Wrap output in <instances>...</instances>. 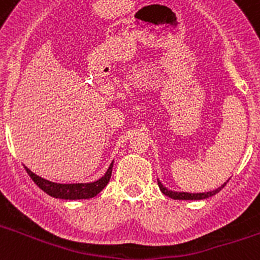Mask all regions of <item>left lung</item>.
Masks as SVG:
<instances>
[{
  "mask_svg": "<svg viewBox=\"0 0 260 260\" xmlns=\"http://www.w3.org/2000/svg\"><path fill=\"white\" fill-rule=\"evenodd\" d=\"M226 182H228V181H226ZM226 182H224L221 186H219L217 189L211 190V191H207V192H186V191H174V190L167 189V187L160 182V180H157V185L158 187H160V190H161L162 194L167 195V197H169V198L172 199H177V201H203V199H207L210 198V197H212V195L217 194V192H219L220 190L226 185Z\"/></svg>",
  "mask_w": 260,
  "mask_h": 260,
  "instance_id": "left-lung-1",
  "label": "left lung"
}]
</instances>
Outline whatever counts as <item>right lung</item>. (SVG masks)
<instances>
[{"mask_svg":"<svg viewBox=\"0 0 260 260\" xmlns=\"http://www.w3.org/2000/svg\"><path fill=\"white\" fill-rule=\"evenodd\" d=\"M112 169H113V161L110 162L104 176L100 177L99 180L93 182L87 183H57L48 181L45 178H41L40 176L35 174L28 168H26L27 173L32 178V181L40 187L48 195L57 199H69V201H78V199H89L93 198L99 192L104 189L108 185L112 176Z\"/></svg>","mask_w":260,"mask_h":260,"instance_id":"obj_1","label":"right lung"}]
</instances>
